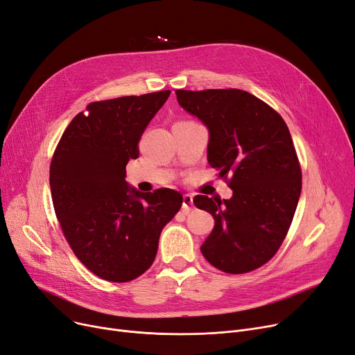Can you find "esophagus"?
<instances>
[{
    "label": "esophagus",
    "instance_id": "obj_1",
    "mask_svg": "<svg viewBox=\"0 0 355 355\" xmlns=\"http://www.w3.org/2000/svg\"><path fill=\"white\" fill-rule=\"evenodd\" d=\"M193 209V197L190 194H184L182 197V211L189 213Z\"/></svg>",
    "mask_w": 355,
    "mask_h": 355
}]
</instances>
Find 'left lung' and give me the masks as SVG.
<instances>
[{
	"mask_svg": "<svg viewBox=\"0 0 355 355\" xmlns=\"http://www.w3.org/2000/svg\"><path fill=\"white\" fill-rule=\"evenodd\" d=\"M184 110L209 129V164L234 190L229 200L196 196L214 218L202 254L218 270L250 272L275 255L295 216L302 169L283 117L250 92L177 89Z\"/></svg>",
	"mask_w": 355,
	"mask_h": 355,
	"instance_id": "1",
	"label": "left lung"
}]
</instances>
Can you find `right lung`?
<instances>
[{
  "instance_id": "right-lung-1",
  "label": "right lung",
  "mask_w": 355,
  "mask_h": 355,
  "mask_svg": "<svg viewBox=\"0 0 355 355\" xmlns=\"http://www.w3.org/2000/svg\"><path fill=\"white\" fill-rule=\"evenodd\" d=\"M164 89L87 105L65 129L51 162L56 218L71 250L100 279L132 282L153 263L162 227L182 205L171 189H129L126 165L139 157L148 123L168 100Z\"/></svg>"
}]
</instances>
